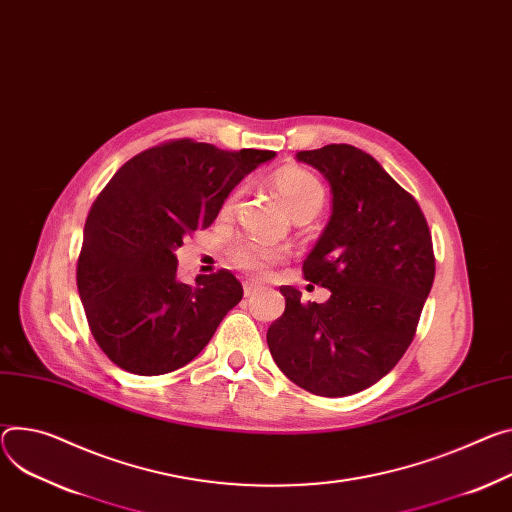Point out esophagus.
<instances>
[{"instance_id": "esophagus-1", "label": "esophagus", "mask_w": 512, "mask_h": 512, "mask_svg": "<svg viewBox=\"0 0 512 512\" xmlns=\"http://www.w3.org/2000/svg\"><path fill=\"white\" fill-rule=\"evenodd\" d=\"M257 290H261V284H259V282L249 280V282H245V284H243V292H245V296H247V298H249V296H253Z\"/></svg>"}]
</instances>
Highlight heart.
I'll use <instances>...</instances> for the list:
<instances>
[{
	"mask_svg": "<svg viewBox=\"0 0 512 512\" xmlns=\"http://www.w3.org/2000/svg\"><path fill=\"white\" fill-rule=\"evenodd\" d=\"M273 185H275L277 196H280L282 204L288 208V212L292 216H298L308 210L318 212L324 202L322 183L312 173H308L304 169H298V167L282 169L275 175ZM237 200H239V192H232L226 198L222 210L230 212L232 208H235ZM282 259H284V249L261 243V241H243L230 249V261L237 267H241L243 271L253 273V275L267 273L275 263H280Z\"/></svg>",
	"mask_w": 512,
	"mask_h": 512,
	"instance_id": "b5f03b06",
	"label": "heart"
}]
</instances>
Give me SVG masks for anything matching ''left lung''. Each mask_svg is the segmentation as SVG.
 <instances>
[{"label": "left lung", "instance_id": "1", "mask_svg": "<svg viewBox=\"0 0 512 512\" xmlns=\"http://www.w3.org/2000/svg\"><path fill=\"white\" fill-rule=\"evenodd\" d=\"M331 185V218L304 277L331 290L322 304L282 286L286 310L267 331L277 367L316 396L374 386L412 343L435 280L429 224L386 169L351 145L296 153Z\"/></svg>", "mask_w": 512, "mask_h": 512}]
</instances>
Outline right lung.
<instances>
[{"label":"right lung","instance_id":"obj_1","mask_svg":"<svg viewBox=\"0 0 512 512\" xmlns=\"http://www.w3.org/2000/svg\"><path fill=\"white\" fill-rule=\"evenodd\" d=\"M273 157L183 138L132 157L108 181L85 220L77 290L91 335L118 367L136 376L183 367L241 302L243 286L228 269L181 282L175 251Z\"/></svg>","mask_w":512,"mask_h":512}]
</instances>
